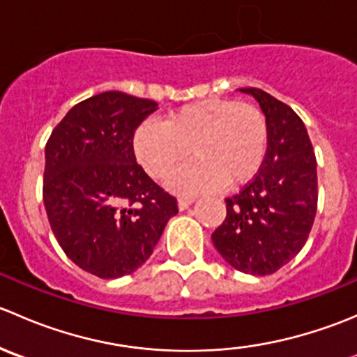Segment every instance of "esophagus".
Here are the masks:
<instances>
[{"mask_svg": "<svg viewBox=\"0 0 357 357\" xmlns=\"http://www.w3.org/2000/svg\"><path fill=\"white\" fill-rule=\"evenodd\" d=\"M192 202H193V200H190V199H178V207H179V211H186V208H188L190 205H192Z\"/></svg>", "mask_w": 357, "mask_h": 357, "instance_id": "1", "label": "esophagus"}]
</instances>
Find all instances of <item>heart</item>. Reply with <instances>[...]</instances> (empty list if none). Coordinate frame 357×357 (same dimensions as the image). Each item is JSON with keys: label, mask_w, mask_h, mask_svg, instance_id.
I'll return each mask as SVG.
<instances>
[{"label": "heart", "mask_w": 357, "mask_h": 357, "mask_svg": "<svg viewBox=\"0 0 357 357\" xmlns=\"http://www.w3.org/2000/svg\"><path fill=\"white\" fill-rule=\"evenodd\" d=\"M268 138V121L261 109L207 98L171 112L164 124L142 122L132 136V150L146 174L155 179L190 153L193 160L172 172L167 186L183 195H197L252 181L264 162Z\"/></svg>", "instance_id": "heart-1"}]
</instances>
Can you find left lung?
Returning <instances> with one entry per match:
<instances>
[{"instance_id": "left-lung-1", "label": "left lung", "mask_w": 357, "mask_h": 357, "mask_svg": "<svg viewBox=\"0 0 357 357\" xmlns=\"http://www.w3.org/2000/svg\"><path fill=\"white\" fill-rule=\"evenodd\" d=\"M266 115L268 150L261 171L226 199V219L212 242L236 271L271 275L301 252L318 205V174L307 129L297 114L269 93L240 88Z\"/></svg>"}]
</instances>
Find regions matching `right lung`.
Masks as SVG:
<instances>
[{"instance_id":"obj_1","label":"right lung","mask_w":357,"mask_h":357,"mask_svg":"<svg viewBox=\"0 0 357 357\" xmlns=\"http://www.w3.org/2000/svg\"><path fill=\"white\" fill-rule=\"evenodd\" d=\"M153 100L105 91L77 103L45 149L43 200L72 262L103 280L145 264L178 202L136 164L135 129Z\"/></svg>"}]
</instances>
